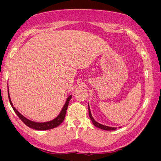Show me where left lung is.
<instances>
[{
	"instance_id": "8db88e82",
	"label": "left lung",
	"mask_w": 161,
	"mask_h": 161,
	"mask_svg": "<svg viewBox=\"0 0 161 161\" xmlns=\"http://www.w3.org/2000/svg\"><path fill=\"white\" fill-rule=\"evenodd\" d=\"M88 110H89V116H90V119H91V121H92V124L94 125L95 126L97 127V128H101V129H102V130H116V128H113V127L106 126V125H104L100 124V123L97 122L94 119H93V117L92 116V114H91V110H90V106H89V104H88Z\"/></svg>"
}]
</instances>
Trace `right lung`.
<instances>
[{"instance_id":"right-lung-1","label":"right lung","mask_w":161,"mask_h":161,"mask_svg":"<svg viewBox=\"0 0 161 161\" xmlns=\"http://www.w3.org/2000/svg\"><path fill=\"white\" fill-rule=\"evenodd\" d=\"M8 97H9V102H10V104L13 108V110L15 111V113L19 117V119H21L22 122L25 123L27 126H28L29 128L35 129V130H50V129L57 128V126H59V125L61 124L64 120L65 116V114H66V110L67 108H68L69 106V102L71 100V95L69 96L68 98L66 99V102H65L64 106L61 110L59 114L57 116L56 118L53 119V120L49 121V122H33V121L28 119L26 117L22 116L20 113L16 109L13 107V103L11 102L10 99V96H9V90H8Z\"/></svg>"}]
</instances>
